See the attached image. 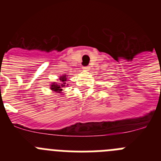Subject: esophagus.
Listing matches in <instances>:
<instances>
[{"label":"esophagus","instance_id":"obj_1","mask_svg":"<svg viewBox=\"0 0 161 161\" xmlns=\"http://www.w3.org/2000/svg\"><path fill=\"white\" fill-rule=\"evenodd\" d=\"M83 69H84V70H89V67H88V66L83 67Z\"/></svg>","mask_w":161,"mask_h":161}]
</instances>
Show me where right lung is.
I'll return each instance as SVG.
<instances>
[{
  "instance_id": "obj_1",
  "label": "right lung",
  "mask_w": 161,
  "mask_h": 161,
  "mask_svg": "<svg viewBox=\"0 0 161 161\" xmlns=\"http://www.w3.org/2000/svg\"><path fill=\"white\" fill-rule=\"evenodd\" d=\"M68 76L67 75H64V76H59V82H53L51 84L50 88L54 92H57V93H60L61 91L63 90V88H65L67 86V81H68Z\"/></svg>"
}]
</instances>
